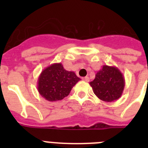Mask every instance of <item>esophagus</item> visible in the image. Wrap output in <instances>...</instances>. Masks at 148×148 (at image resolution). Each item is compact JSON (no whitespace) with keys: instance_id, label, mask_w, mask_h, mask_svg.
<instances>
[{"instance_id":"esophagus-1","label":"esophagus","mask_w":148,"mask_h":148,"mask_svg":"<svg viewBox=\"0 0 148 148\" xmlns=\"http://www.w3.org/2000/svg\"><path fill=\"white\" fill-rule=\"evenodd\" d=\"M82 79H83L84 81H85V82H90V78H89L88 76H85V77H83V78H82Z\"/></svg>"}]
</instances>
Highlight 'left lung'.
<instances>
[{"label": "left lung", "mask_w": 148, "mask_h": 148, "mask_svg": "<svg viewBox=\"0 0 148 148\" xmlns=\"http://www.w3.org/2000/svg\"><path fill=\"white\" fill-rule=\"evenodd\" d=\"M95 95L101 101L112 102L119 99L125 88L123 74L116 66L103 65L95 74V79L90 82Z\"/></svg>", "instance_id": "1"}]
</instances>
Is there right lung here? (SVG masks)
Listing matches in <instances>:
<instances>
[{
    "instance_id": "1",
    "label": "right lung",
    "mask_w": 148,
    "mask_h": 148,
    "mask_svg": "<svg viewBox=\"0 0 148 148\" xmlns=\"http://www.w3.org/2000/svg\"><path fill=\"white\" fill-rule=\"evenodd\" d=\"M80 80L74 72L65 70L61 63H56L41 72L38 79V90L46 100L56 101L67 96Z\"/></svg>"
}]
</instances>
